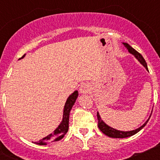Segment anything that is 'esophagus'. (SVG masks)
I'll return each instance as SVG.
<instances>
[{"mask_svg":"<svg viewBox=\"0 0 160 160\" xmlns=\"http://www.w3.org/2000/svg\"><path fill=\"white\" fill-rule=\"evenodd\" d=\"M90 90H91V87H90V85L88 84V83H84V84H82L81 86V87H80V89H79L80 93L83 94H88L90 91Z\"/></svg>","mask_w":160,"mask_h":160,"instance_id":"34e87169","label":"esophagus"}]
</instances>
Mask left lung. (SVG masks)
I'll return each mask as SVG.
<instances>
[{
  "mask_svg": "<svg viewBox=\"0 0 160 160\" xmlns=\"http://www.w3.org/2000/svg\"><path fill=\"white\" fill-rule=\"evenodd\" d=\"M122 44H123L124 46L128 49L129 53H131V54L134 55V56L136 58V59H138V62H140L141 64H142L144 67L146 68L147 70H148V65H147L146 61H145V59L143 58V57H142V55L138 53V51H136L135 49H133V48L130 46L129 44L128 43H122ZM151 115H152V114H151ZM97 118H98V128L100 129V131H101L103 134H105L106 135H107V136L109 137H111V138H127V137L132 136V135H134L135 134L138 133L140 130H142V128L146 126V124L148 123V120H149V118H148L143 125L141 126L140 128H137V129L133 130V131H118V130H116V129H114V128H111V127H109L107 124H106L105 122H103L102 119L101 118L98 112L97 113Z\"/></svg>",
  "mask_w": 160,
  "mask_h": 160,
  "instance_id": "1",
  "label": "left lung"
}]
</instances>
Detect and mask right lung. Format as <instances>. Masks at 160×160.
I'll list each match as a JSON object with an SVG mask.
<instances>
[{"label": "right lung", "instance_id": "obj_1", "mask_svg": "<svg viewBox=\"0 0 160 160\" xmlns=\"http://www.w3.org/2000/svg\"><path fill=\"white\" fill-rule=\"evenodd\" d=\"M24 57H25V55L21 58H23ZM78 96V90H75L73 94L69 96L66 103H65L64 110H63L62 121L61 122L58 127L54 130L53 133L49 134V135L42 138V140L36 142L37 143H39L40 145H47V144L51 143V142H58L65 136V135L67 133L68 129H69V118H70V111H71L72 107L75 103Z\"/></svg>", "mask_w": 160, "mask_h": 160}]
</instances>
